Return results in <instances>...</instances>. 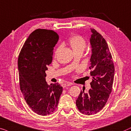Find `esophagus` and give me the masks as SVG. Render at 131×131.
<instances>
[{
  "label": "esophagus",
  "instance_id": "obj_1",
  "mask_svg": "<svg viewBox=\"0 0 131 131\" xmlns=\"http://www.w3.org/2000/svg\"><path fill=\"white\" fill-rule=\"evenodd\" d=\"M71 85V83H63L62 84V86L63 87V88H66V87H68V86H70Z\"/></svg>",
  "mask_w": 131,
  "mask_h": 131
}]
</instances>
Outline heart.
I'll list each match as a JSON object with an SVG mask.
<instances>
[{"label": "heart", "instance_id": "1", "mask_svg": "<svg viewBox=\"0 0 131 131\" xmlns=\"http://www.w3.org/2000/svg\"><path fill=\"white\" fill-rule=\"evenodd\" d=\"M68 44L74 51L75 54L77 53H83L86 47V42L81 36L75 35L71 36L68 40ZM61 47L57 48L54 52V56L56 57L60 51Z\"/></svg>", "mask_w": 131, "mask_h": 131}]
</instances>
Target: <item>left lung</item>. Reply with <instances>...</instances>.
<instances>
[{
	"label": "left lung",
	"mask_w": 131,
	"mask_h": 131,
	"mask_svg": "<svg viewBox=\"0 0 131 131\" xmlns=\"http://www.w3.org/2000/svg\"><path fill=\"white\" fill-rule=\"evenodd\" d=\"M92 54L90 58L92 89L86 93L81 90L76 105L80 112L86 115L98 113L103 108L113 89L114 66L108 46L101 35L91 29Z\"/></svg>",
	"instance_id": "left-lung-1"
}]
</instances>
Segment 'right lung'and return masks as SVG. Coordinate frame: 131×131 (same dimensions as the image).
<instances>
[{
	"label": "right lung",
	"instance_id": "obj_1",
	"mask_svg": "<svg viewBox=\"0 0 131 131\" xmlns=\"http://www.w3.org/2000/svg\"><path fill=\"white\" fill-rule=\"evenodd\" d=\"M57 32L48 29L34 30L19 54L18 67L21 92L27 105L41 116L54 112L63 88L58 83L47 84L45 71L53 60L54 47L59 41Z\"/></svg>",
	"mask_w": 131,
	"mask_h": 131
}]
</instances>
